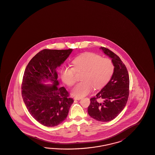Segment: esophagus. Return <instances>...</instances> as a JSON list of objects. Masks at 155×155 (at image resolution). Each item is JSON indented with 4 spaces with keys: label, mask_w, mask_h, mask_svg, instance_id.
Listing matches in <instances>:
<instances>
[{
    "label": "esophagus",
    "mask_w": 155,
    "mask_h": 155,
    "mask_svg": "<svg viewBox=\"0 0 155 155\" xmlns=\"http://www.w3.org/2000/svg\"><path fill=\"white\" fill-rule=\"evenodd\" d=\"M81 98H82V97H74V99L75 100H81Z\"/></svg>",
    "instance_id": "obj_1"
}]
</instances>
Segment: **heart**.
<instances>
[{"label":"heart","mask_w":155,"mask_h":155,"mask_svg":"<svg viewBox=\"0 0 155 155\" xmlns=\"http://www.w3.org/2000/svg\"><path fill=\"white\" fill-rule=\"evenodd\" d=\"M72 64L73 68L63 66L60 74L65 84L72 86L76 82V73L85 71L82 78L84 81L77 84L72 91V93L77 96L87 95L94 87L98 89L106 85L114 70L111 59L92 53L81 54L73 60Z\"/></svg>","instance_id":"obj_1"}]
</instances>
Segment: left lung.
I'll list each match as a JSON object with an SVG mask.
<instances>
[{
  "label": "left lung",
  "instance_id": "left-lung-1",
  "mask_svg": "<svg viewBox=\"0 0 155 155\" xmlns=\"http://www.w3.org/2000/svg\"><path fill=\"white\" fill-rule=\"evenodd\" d=\"M112 58L114 70L111 79L96 96L91 98L87 112L91 117L108 122L117 116L125 107L129 93V77L120 57L108 48H100Z\"/></svg>",
  "mask_w": 155,
  "mask_h": 155
}]
</instances>
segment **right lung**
Wrapping results in <instances>:
<instances>
[{
    "label": "right lung",
    "instance_id": "obj_1",
    "mask_svg": "<svg viewBox=\"0 0 155 155\" xmlns=\"http://www.w3.org/2000/svg\"><path fill=\"white\" fill-rule=\"evenodd\" d=\"M73 49H44L32 58L25 69L21 96L28 111L43 125L53 127L66 118L73 103L64 87H59L57 68ZM48 81L51 84H44Z\"/></svg>",
    "mask_w": 155,
    "mask_h": 155
}]
</instances>
